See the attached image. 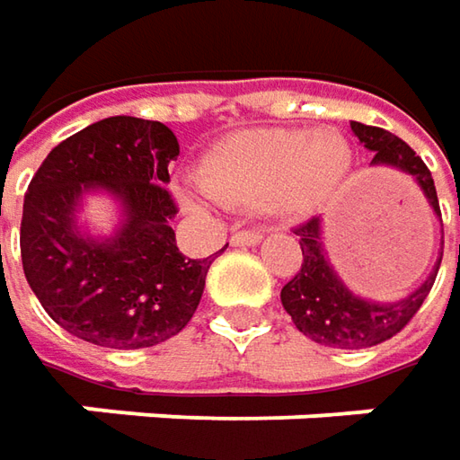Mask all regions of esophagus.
Returning a JSON list of instances; mask_svg holds the SVG:
<instances>
[{
    "instance_id": "34e87169",
    "label": "esophagus",
    "mask_w": 460,
    "mask_h": 460,
    "mask_svg": "<svg viewBox=\"0 0 460 460\" xmlns=\"http://www.w3.org/2000/svg\"><path fill=\"white\" fill-rule=\"evenodd\" d=\"M261 242V231H236L231 236V244L234 246H254Z\"/></svg>"
}]
</instances>
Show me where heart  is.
Returning <instances> with one entry per match:
<instances>
[{
    "label": "heart",
    "instance_id": "obj_1",
    "mask_svg": "<svg viewBox=\"0 0 460 460\" xmlns=\"http://www.w3.org/2000/svg\"><path fill=\"white\" fill-rule=\"evenodd\" d=\"M349 170L351 147L339 129H260L218 142L203 157L199 178L224 206L310 214L339 190Z\"/></svg>",
    "mask_w": 460,
    "mask_h": 460
}]
</instances>
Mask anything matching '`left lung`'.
I'll return each instance as SVG.
<instances>
[{"mask_svg":"<svg viewBox=\"0 0 460 460\" xmlns=\"http://www.w3.org/2000/svg\"><path fill=\"white\" fill-rule=\"evenodd\" d=\"M351 129L358 137V142L367 150H372V165L394 167L412 175V181H418L436 216H440L433 175L407 142L387 129L369 127L361 121H351ZM295 234L300 236L303 264L297 275L282 288L279 300L303 336L331 349H367V346H376L382 341L397 336L425 303V297L436 282L440 260H443V252H440L430 275L412 295H407L397 303H376V300L358 297L341 282L336 270L325 257L318 216H313L303 226H297Z\"/></svg>","mask_w":460,"mask_h":460,"instance_id":"obj_1","label":"left lung"}]
</instances>
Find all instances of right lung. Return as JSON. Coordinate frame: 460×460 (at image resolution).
<instances>
[{
	"label": "right lung",
	"mask_w": 460,
	"mask_h": 460,
	"mask_svg": "<svg viewBox=\"0 0 460 460\" xmlns=\"http://www.w3.org/2000/svg\"><path fill=\"white\" fill-rule=\"evenodd\" d=\"M165 124L109 117L63 139L24 193V278L60 328L106 349H147L178 336L199 308L214 257L185 260L165 188L178 160ZM102 187L122 206L111 237L77 226L80 199Z\"/></svg>",
	"instance_id": "add662e5"
}]
</instances>
